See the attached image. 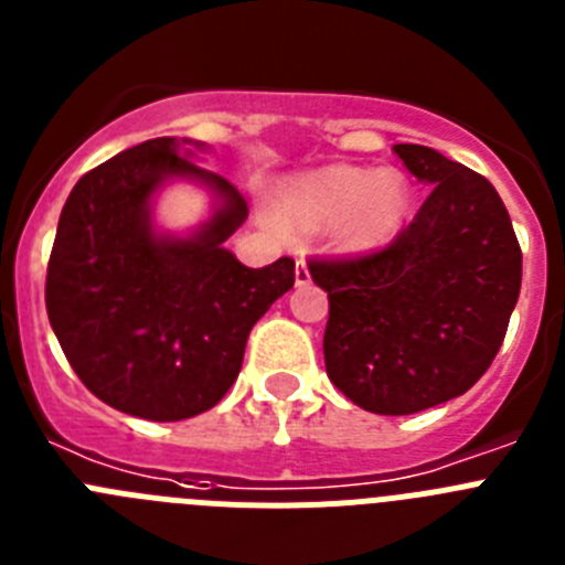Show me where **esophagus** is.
I'll return each instance as SVG.
<instances>
[{
    "label": "esophagus",
    "instance_id": "esophagus-1",
    "mask_svg": "<svg viewBox=\"0 0 565 565\" xmlns=\"http://www.w3.org/2000/svg\"><path fill=\"white\" fill-rule=\"evenodd\" d=\"M294 279H297V286H308L311 282V274H308V266L299 259L297 271H294Z\"/></svg>",
    "mask_w": 565,
    "mask_h": 565
}]
</instances>
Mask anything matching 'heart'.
<instances>
[{
  "label": "heart",
  "instance_id": "1",
  "mask_svg": "<svg viewBox=\"0 0 565 565\" xmlns=\"http://www.w3.org/2000/svg\"><path fill=\"white\" fill-rule=\"evenodd\" d=\"M413 186L398 169L337 163L297 174L279 189V214L306 232L331 226L344 252H376L402 234Z\"/></svg>",
  "mask_w": 565,
  "mask_h": 565
}]
</instances>
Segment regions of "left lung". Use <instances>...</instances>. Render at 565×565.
Here are the masks:
<instances>
[{
  "label": "left lung",
  "instance_id": "8db88e82",
  "mask_svg": "<svg viewBox=\"0 0 565 565\" xmlns=\"http://www.w3.org/2000/svg\"><path fill=\"white\" fill-rule=\"evenodd\" d=\"M433 186L391 246L313 259L328 291V379L362 411L411 416L467 393L495 359L521 294V246L495 186L418 143H396Z\"/></svg>",
  "mask_w": 565,
  "mask_h": 565
}]
</instances>
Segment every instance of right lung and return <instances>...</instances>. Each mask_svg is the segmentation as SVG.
I'll return each mask as SVG.
<instances>
[{"instance_id": "1", "label": "right lung", "mask_w": 565, "mask_h": 565, "mask_svg": "<svg viewBox=\"0 0 565 565\" xmlns=\"http://www.w3.org/2000/svg\"><path fill=\"white\" fill-rule=\"evenodd\" d=\"M192 138H152L87 172L62 209L47 266V317L87 391L115 411L181 422L221 402L246 339L294 286V259L248 268L226 239L248 217L243 194L198 167ZM174 180L210 194V217L186 235L153 223Z\"/></svg>"}]
</instances>
